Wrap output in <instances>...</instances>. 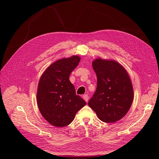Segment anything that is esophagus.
<instances>
[{
  "label": "esophagus",
  "instance_id": "esophagus-1",
  "mask_svg": "<svg viewBox=\"0 0 159 159\" xmlns=\"http://www.w3.org/2000/svg\"><path fill=\"white\" fill-rule=\"evenodd\" d=\"M83 98H84V99L85 101L86 102H88V99H89V97H88V95L87 94L84 95L83 96Z\"/></svg>",
  "mask_w": 159,
  "mask_h": 159
}]
</instances>
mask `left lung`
Segmentation results:
<instances>
[{"label": "left lung", "mask_w": 159, "mask_h": 159, "mask_svg": "<svg viewBox=\"0 0 159 159\" xmlns=\"http://www.w3.org/2000/svg\"><path fill=\"white\" fill-rule=\"evenodd\" d=\"M97 88L89 106L105 123H115L125 115L133 101V88L126 70L115 60L100 57L92 62Z\"/></svg>", "instance_id": "left-lung-1"}]
</instances>
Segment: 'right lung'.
Here are the masks:
<instances>
[{
    "instance_id": "1",
    "label": "right lung",
    "mask_w": 159,
    "mask_h": 159,
    "mask_svg": "<svg viewBox=\"0 0 159 159\" xmlns=\"http://www.w3.org/2000/svg\"><path fill=\"white\" fill-rule=\"evenodd\" d=\"M80 61L78 56L58 60L42 75L37 89V104L40 112L53 126L68 125L86 102L76 95L69 80L71 72Z\"/></svg>"
}]
</instances>
